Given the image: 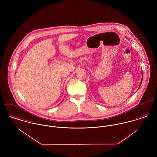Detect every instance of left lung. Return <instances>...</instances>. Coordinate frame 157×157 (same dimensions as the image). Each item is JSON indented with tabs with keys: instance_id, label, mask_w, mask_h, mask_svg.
Returning a JSON list of instances; mask_svg holds the SVG:
<instances>
[{
	"instance_id": "8db88e82",
	"label": "left lung",
	"mask_w": 157,
	"mask_h": 157,
	"mask_svg": "<svg viewBox=\"0 0 157 157\" xmlns=\"http://www.w3.org/2000/svg\"><path fill=\"white\" fill-rule=\"evenodd\" d=\"M142 80H143V78H142V79H141V83H140V85H141V82H142Z\"/></svg>"
}]
</instances>
